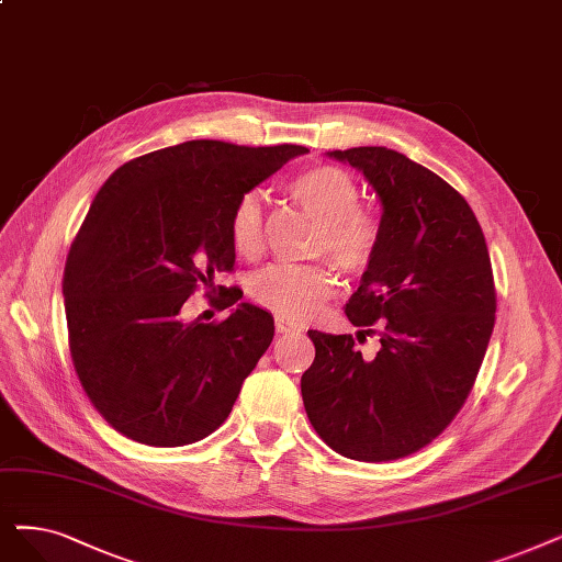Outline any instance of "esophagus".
Masks as SVG:
<instances>
[{"mask_svg":"<svg viewBox=\"0 0 562 562\" xmlns=\"http://www.w3.org/2000/svg\"><path fill=\"white\" fill-rule=\"evenodd\" d=\"M274 325H277L279 334H290V331H302L304 329L302 323H297L295 318H288V316H277Z\"/></svg>","mask_w":562,"mask_h":562,"instance_id":"34e87169","label":"esophagus"}]
</instances>
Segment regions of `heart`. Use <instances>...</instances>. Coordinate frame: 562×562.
Wrapping results in <instances>:
<instances>
[{"mask_svg":"<svg viewBox=\"0 0 562 562\" xmlns=\"http://www.w3.org/2000/svg\"><path fill=\"white\" fill-rule=\"evenodd\" d=\"M288 195L321 223L313 254L327 256L348 274L375 260L385 239V221L359 203L355 177L336 166H313L288 182ZM228 237L237 256L256 260L265 249V214L258 193L237 198L228 218ZM249 295L256 304L288 318H306L334 295V277L323 265H272L254 277Z\"/></svg>","mask_w":562,"mask_h":562,"instance_id":"obj_1","label":"heart"}]
</instances>
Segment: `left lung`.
<instances>
[{"mask_svg":"<svg viewBox=\"0 0 562 562\" xmlns=\"http://www.w3.org/2000/svg\"><path fill=\"white\" fill-rule=\"evenodd\" d=\"M362 170L383 203L385 239L346 316L380 336L308 329L316 359L302 398L316 434L355 461H394L436 440L475 385L496 323V285L480 223L442 177L387 147L331 151Z\"/></svg>","mask_w":562,"mask_h":562,"instance_id":"obj_1","label":"left lung"}]
</instances>
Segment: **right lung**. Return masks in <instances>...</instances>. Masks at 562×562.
<instances>
[{
  "instance_id": "add662e5",
  "label": "right lung",
  "mask_w": 562,
  "mask_h": 562,
  "mask_svg": "<svg viewBox=\"0 0 562 562\" xmlns=\"http://www.w3.org/2000/svg\"><path fill=\"white\" fill-rule=\"evenodd\" d=\"M302 145L246 147L189 140L131 159L97 193L64 265L69 350L80 385L122 436L182 447L226 422L274 321L237 304L221 323H184L182 306L205 288L223 311L239 288L228 218L241 193L274 175Z\"/></svg>"
}]
</instances>
